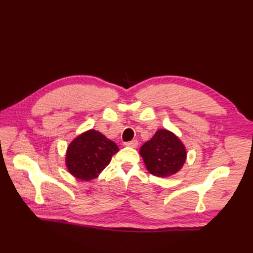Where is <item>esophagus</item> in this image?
<instances>
[{
    "label": "esophagus",
    "instance_id": "34e87169",
    "mask_svg": "<svg viewBox=\"0 0 253 253\" xmlns=\"http://www.w3.org/2000/svg\"><path fill=\"white\" fill-rule=\"evenodd\" d=\"M126 147H129V148H137L138 147V141L137 140H132V141H128L125 143Z\"/></svg>",
    "mask_w": 253,
    "mask_h": 253
}]
</instances>
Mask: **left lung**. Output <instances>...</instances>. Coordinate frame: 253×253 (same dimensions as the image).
<instances>
[{
    "label": "left lung",
    "instance_id": "8db88e82",
    "mask_svg": "<svg viewBox=\"0 0 253 253\" xmlns=\"http://www.w3.org/2000/svg\"><path fill=\"white\" fill-rule=\"evenodd\" d=\"M148 171L158 177H169L180 171L187 150L174 133L160 128L139 150Z\"/></svg>",
    "mask_w": 253,
    "mask_h": 253
}]
</instances>
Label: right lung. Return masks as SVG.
<instances>
[{"label": "right lung", "instance_id": "right-lung-1", "mask_svg": "<svg viewBox=\"0 0 253 253\" xmlns=\"http://www.w3.org/2000/svg\"><path fill=\"white\" fill-rule=\"evenodd\" d=\"M118 151L116 143L91 128L78 135L68 145L65 165L74 177L88 181L98 177Z\"/></svg>", "mask_w": 253, "mask_h": 253}]
</instances>
